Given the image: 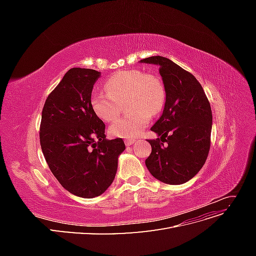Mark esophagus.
Here are the masks:
<instances>
[{"mask_svg":"<svg viewBox=\"0 0 256 256\" xmlns=\"http://www.w3.org/2000/svg\"><path fill=\"white\" fill-rule=\"evenodd\" d=\"M125 143H126L127 146L132 145L134 143H136V138H127V140L125 141Z\"/></svg>","mask_w":256,"mask_h":256,"instance_id":"34e87169","label":"esophagus"}]
</instances>
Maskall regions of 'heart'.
<instances>
[{"label": "heart", "instance_id": "b5f03b06", "mask_svg": "<svg viewBox=\"0 0 256 256\" xmlns=\"http://www.w3.org/2000/svg\"><path fill=\"white\" fill-rule=\"evenodd\" d=\"M104 88L106 92H95L90 97L92 109L98 118L104 122L115 120L124 102H127V110H132L110 126L109 134L114 138L138 136L150 122V114H157L164 106V84L157 76L138 69L112 74Z\"/></svg>", "mask_w": 256, "mask_h": 256}]
</instances>
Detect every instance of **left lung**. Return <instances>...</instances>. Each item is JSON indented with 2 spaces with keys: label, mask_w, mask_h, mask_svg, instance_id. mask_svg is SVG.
Segmentation results:
<instances>
[{
  "label": "left lung",
  "mask_w": 256,
  "mask_h": 256,
  "mask_svg": "<svg viewBox=\"0 0 256 256\" xmlns=\"http://www.w3.org/2000/svg\"><path fill=\"white\" fill-rule=\"evenodd\" d=\"M140 63L159 67L166 90L164 112L150 128L160 138L148 140L152 152L145 164L162 182L184 184L202 168L210 148V104L196 76L171 60L150 56Z\"/></svg>",
  "instance_id": "1"
}]
</instances>
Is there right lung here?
Instances as JSON below:
<instances>
[{
  "mask_svg": "<svg viewBox=\"0 0 256 256\" xmlns=\"http://www.w3.org/2000/svg\"><path fill=\"white\" fill-rule=\"evenodd\" d=\"M100 72L72 68L46 100L40 124V146L58 182L72 194L92 198L113 182L122 138L108 140L106 126L90 106Z\"/></svg>",
  "mask_w": 256,
  "mask_h": 256,
  "instance_id": "obj_1",
  "label": "right lung"
}]
</instances>
